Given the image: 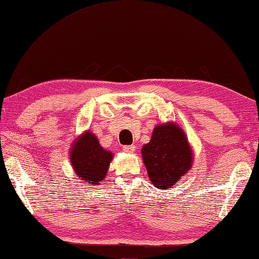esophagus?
Listing matches in <instances>:
<instances>
[{"label":"esophagus","instance_id":"esophagus-1","mask_svg":"<svg viewBox=\"0 0 259 259\" xmlns=\"http://www.w3.org/2000/svg\"><path fill=\"white\" fill-rule=\"evenodd\" d=\"M135 150H137V147H135L134 145H132V146H125L124 147V151L127 152V154H133Z\"/></svg>","mask_w":259,"mask_h":259}]
</instances>
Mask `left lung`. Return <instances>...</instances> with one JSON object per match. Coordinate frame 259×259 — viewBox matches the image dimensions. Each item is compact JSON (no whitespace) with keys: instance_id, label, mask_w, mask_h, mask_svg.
Here are the masks:
<instances>
[{"instance_id":"1","label":"left lung","mask_w":259,"mask_h":259,"mask_svg":"<svg viewBox=\"0 0 259 259\" xmlns=\"http://www.w3.org/2000/svg\"><path fill=\"white\" fill-rule=\"evenodd\" d=\"M141 155L151 184L158 189L171 188L193 166L194 152L187 135L175 121L158 124Z\"/></svg>"}]
</instances>
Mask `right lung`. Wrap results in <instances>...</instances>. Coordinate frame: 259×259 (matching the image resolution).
I'll list each match as a JSON object with an SVG mask.
<instances>
[{
  "mask_svg": "<svg viewBox=\"0 0 259 259\" xmlns=\"http://www.w3.org/2000/svg\"><path fill=\"white\" fill-rule=\"evenodd\" d=\"M112 158V152L104 149L90 131L74 139L70 148L72 168L79 179L88 185L97 186L104 180Z\"/></svg>",
  "mask_w": 259,
  "mask_h": 259,
  "instance_id": "add662e5",
  "label": "right lung"
}]
</instances>
